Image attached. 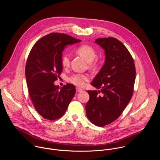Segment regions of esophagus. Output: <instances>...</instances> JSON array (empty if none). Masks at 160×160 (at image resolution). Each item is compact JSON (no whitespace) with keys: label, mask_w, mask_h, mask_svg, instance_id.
<instances>
[{"label":"esophagus","mask_w":160,"mask_h":160,"mask_svg":"<svg viewBox=\"0 0 160 160\" xmlns=\"http://www.w3.org/2000/svg\"><path fill=\"white\" fill-rule=\"evenodd\" d=\"M76 90H77V92H81V91H82V89L79 87H77Z\"/></svg>","instance_id":"obj_1"}]
</instances>
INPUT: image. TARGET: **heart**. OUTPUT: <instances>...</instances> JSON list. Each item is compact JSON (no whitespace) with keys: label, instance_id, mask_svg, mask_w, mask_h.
Segmentation results:
<instances>
[{"label":"heart","instance_id":"obj_1","mask_svg":"<svg viewBox=\"0 0 160 160\" xmlns=\"http://www.w3.org/2000/svg\"><path fill=\"white\" fill-rule=\"evenodd\" d=\"M77 53L82 57L87 62L90 68H93L95 66L94 60L97 56L96 51L95 49L89 45L83 44L79 46L76 50ZM61 64L64 67H67L70 64V55L68 54H64L61 58ZM88 80V76L85 74H75L72 75L68 81L73 83L75 85L82 87L84 85L85 82Z\"/></svg>","mask_w":160,"mask_h":160}]
</instances>
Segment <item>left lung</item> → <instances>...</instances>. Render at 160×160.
Instances as JSON below:
<instances>
[{"instance_id": "obj_1", "label": "left lung", "mask_w": 160, "mask_h": 160, "mask_svg": "<svg viewBox=\"0 0 160 160\" xmlns=\"http://www.w3.org/2000/svg\"><path fill=\"white\" fill-rule=\"evenodd\" d=\"M95 43L104 50L105 62L91 83L99 90L87 91L90 99L85 110L91 122L104 127L116 120L130 101L135 68L130 53L118 39L97 38Z\"/></svg>"}]
</instances>
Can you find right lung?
Wrapping results in <instances>:
<instances>
[{
    "label": "right lung",
    "mask_w": 160,
    "mask_h": 160,
    "mask_svg": "<svg viewBox=\"0 0 160 160\" xmlns=\"http://www.w3.org/2000/svg\"><path fill=\"white\" fill-rule=\"evenodd\" d=\"M80 42L64 33H52L37 41L29 54L25 68L28 92L35 109L45 119L61 117L75 96L73 84L60 88L54 82L62 71L61 58L64 48Z\"/></svg>",
    "instance_id": "obj_1"
}]
</instances>
